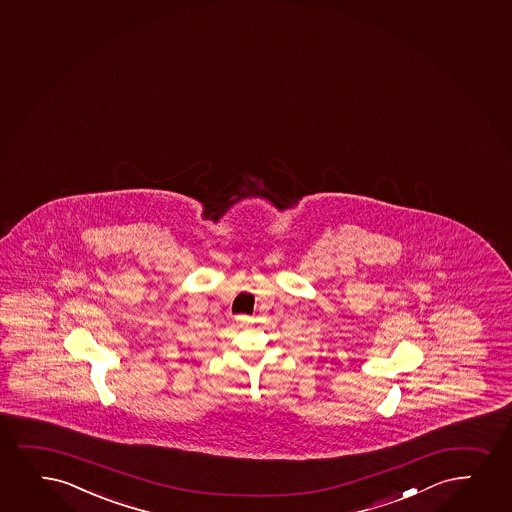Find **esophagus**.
I'll list each match as a JSON object with an SVG mask.
<instances>
[{"label":"esophagus","instance_id":"obj_1","mask_svg":"<svg viewBox=\"0 0 512 512\" xmlns=\"http://www.w3.org/2000/svg\"><path fill=\"white\" fill-rule=\"evenodd\" d=\"M236 321H238V324H240V326H248V324L252 322V317L238 316L236 317Z\"/></svg>","mask_w":512,"mask_h":512}]
</instances>
